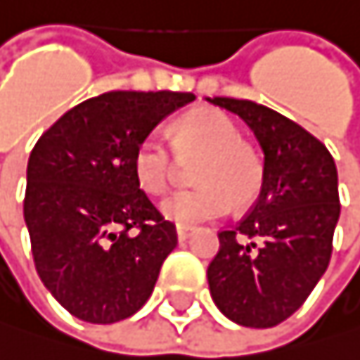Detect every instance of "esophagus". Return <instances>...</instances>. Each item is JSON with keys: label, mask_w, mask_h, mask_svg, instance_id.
<instances>
[{"label": "esophagus", "mask_w": 360, "mask_h": 360, "mask_svg": "<svg viewBox=\"0 0 360 360\" xmlns=\"http://www.w3.org/2000/svg\"><path fill=\"white\" fill-rule=\"evenodd\" d=\"M192 233H194L192 226H176V240L179 242H186V240H190Z\"/></svg>", "instance_id": "esophagus-1"}]
</instances>
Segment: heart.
Masks as SVG:
<instances>
[{
  "instance_id": "obj_1",
  "label": "heart",
  "mask_w": 360,
  "mask_h": 360,
  "mask_svg": "<svg viewBox=\"0 0 360 360\" xmlns=\"http://www.w3.org/2000/svg\"><path fill=\"white\" fill-rule=\"evenodd\" d=\"M172 148L179 158L196 160L198 188L170 194L162 202L166 220L196 226L216 220L235 205H250L264 184V162L252 144L240 138L238 125L220 110L200 108L184 114L172 125ZM172 148L158 136H144L131 158L136 184L153 196L164 194L176 170Z\"/></svg>"
}]
</instances>
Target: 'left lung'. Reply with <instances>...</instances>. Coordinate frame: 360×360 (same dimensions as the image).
<instances>
[{"label": "left lung", "instance_id": "left-lung-1", "mask_svg": "<svg viewBox=\"0 0 360 360\" xmlns=\"http://www.w3.org/2000/svg\"><path fill=\"white\" fill-rule=\"evenodd\" d=\"M207 101L238 114L264 148L259 198L218 233L210 292L235 324L272 328L304 304L328 268L341 212L337 166L315 136L266 105L229 96Z\"/></svg>", "mask_w": 360, "mask_h": 360}]
</instances>
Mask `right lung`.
<instances>
[{
	"label": "right lung",
	"mask_w": 360,
	"mask_h": 360,
	"mask_svg": "<svg viewBox=\"0 0 360 360\" xmlns=\"http://www.w3.org/2000/svg\"><path fill=\"white\" fill-rule=\"evenodd\" d=\"M192 92L114 90L68 110L27 162L23 216L40 281L90 324L127 320L153 294L174 224L140 190L131 158Z\"/></svg>",
	"instance_id": "1"
}]
</instances>
